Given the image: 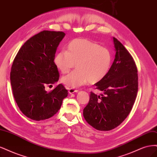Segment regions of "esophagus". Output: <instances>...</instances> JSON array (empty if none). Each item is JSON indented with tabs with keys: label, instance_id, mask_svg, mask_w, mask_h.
Here are the masks:
<instances>
[{
	"label": "esophagus",
	"instance_id": "obj_1",
	"mask_svg": "<svg viewBox=\"0 0 157 157\" xmlns=\"http://www.w3.org/2000/svg\"><path fill=\"white\" fill-rule=\"evenodd\" d=\"M68 93L70 94H73L74 93H77L78 91V90L73 89V88H68Z\"/></svg>",
	"mask_w": 157,
	"mask_h": 157
}]
</instances>
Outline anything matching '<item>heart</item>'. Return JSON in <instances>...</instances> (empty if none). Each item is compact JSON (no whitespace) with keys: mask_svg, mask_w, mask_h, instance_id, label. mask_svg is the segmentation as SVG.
I'll return each mask as SVG.
<instances>
[{"mask_svg":"<svg viewBox=\"0 0 157 157\" xmlns=\"http://www.w3.org/2000/svg\"><path fill=\"white\" fill-rule=\"evenodd\" d=\"M112 61L108 49L87 39L72 40L66 52L57 53L53 59L55 67L63 74L68 73L75 65L76 69L61 78L65 85L72 88L102 81L108 74Z\"/></svg>","mask_w":157,"mask_h":157,"instance_id":"b5f03b06","label":"heart"}]
</instances>
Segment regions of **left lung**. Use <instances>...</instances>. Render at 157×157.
I'll return each instance as SVG.
<instances>
[{"instance_id": "obj_1", "label": "left lung", "mask_w": 157, "mask_h": 157, "mask_svg": "<svg viewBox=\"0 0 157 157\" xmlns=\"http://www.w3.org/2000/svg\"><path fill=\"white\" fill-rule=\"evenodd\" d=\"M113 40L114 61L107 75L95 83L103 94L90 92L83 109L86 121L101 131L111 130L123 123L132 110L138 89V70L132 57L117 38Z\"/></svg>"}]
</instances>
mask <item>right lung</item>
<instances>
[{"instance_id":"right-lung-1","label":"right lung","mask_w":157,"mask_h":157,"mask_svg":"<svg viewBox=\"0 0 157 157\" xmlns=\"http://www.w3.org/2000/svg\"><path fill=\"white\" fill-rule=\"evenodd\" d=\"M64 36L60 31L40 32L22 45L13 60L10 72L13 97L19 109L31 119L53 117L68 96L62 84L50 92L45 90V85L51 86L59 79L53 59Z\"/></svg>"}]
</instances>
